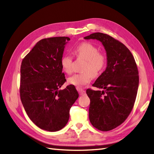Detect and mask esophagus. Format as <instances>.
<instances>
[{"label":"esophagus","instance_id":"1","mask_svg":"<svg viewBox=\"0 0 154 154\" xmlns=\"http://www.w3.org/2000/svg\"><path fill=\"white\" fill-rule=\"evenodd\" d=\"M77 90L78 91V92H79V93H80V95H84V94H85L86 91H85V90L83 89V88L78 87L77 88Z\"/></svg>","mask_w":154,"mask_h":154}]
</instances>
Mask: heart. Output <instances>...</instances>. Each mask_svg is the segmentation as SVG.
Here are the masks:
<instances>
[{
    "label": "heart",
    "mask_w": 154,
    "mask_h": 154,
    "mask_svg": "<svg viewBox=\"0 0 154 154\" xmlns=\"http://www.w3.org/2000/svg\"><path fill=\"white\" fill-rule=\"evenodd\" d=\"M74 53L78 59L85 60L83 67V72L75 74L68 78L70 84L80 87L90 83L93 78L99 76L106 65V56L99 52L94 45L89 42H83L74 49ZM73 59L71 56L64 55L61 58V66L65 72L71 74L72 72Z\"/></svg>",
    "instance_id": "obj_1"
}]
</instances>
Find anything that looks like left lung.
Wrapping results in <instances>:
<instances>
[{"instance_id": "1", "label": "left lung", "mask_w": 154, "mask_h": 154, "mask_svg": "<svg viewBox=\"0 0 154 154\" xmlns=\"http://www.w3.org/2000/svg\"><path fill=\"white\" fill-rule=\"evenodd\" d=\"M85 39H96L103 45L107 67L92 85L104 91L88 88L89 119L94 127L109 131L122 125L133 109L139 87V72L132 54L126 46L106 34L94 32Z\"/></svg>"}]
</instances>
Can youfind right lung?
Wrapping results in <instances>:
<instances>
[{"mask_svg": "<svg viewBox=\"0 0 154 154\" xmlns=\"http://www.w3.org/2000/svg\"><path fill=\"white\" fill-rule=\"evenodd\" d=\"M69 40L66 36L41 40L21 63L22 103L32 122L49 132L58 131L66 125L70 109L79 96L73 85L59 89L66 82L60 61Z\"/></svg>", "mask_w": 154, "mask_h": 154, "instance_id": "add662e5", "label": "right lung"}]
</instances>
